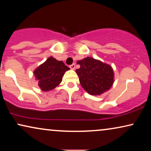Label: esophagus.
<instances>
[{
    "instance_id": "obj_1",
    "label": "esophagus",
    "mask_w": 151,
    "mask_h": 151,
    "mask_svg": "<svg viewBox=\"0 0 151 151\" xmlns=\"http://www.w3.org/2000/svg\"><path fill=\"white\" fill-rule=\"evenodd\" d=\"M69 67H70V69H75V68H76L75 63H73V64H72V65H70Z\"/></svg>"
}]
</instances>
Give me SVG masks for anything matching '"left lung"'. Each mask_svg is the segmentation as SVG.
<instances>
[{"label":"left lung","mask_w":151,"mask_h":151,"mask_svg":"<svg viewBox=\"0 0 151 151\" xmlns=\"http://www.w3.org/2000/svg\"><path fill=\"white\" fill-rule=\"evenodd\" d=\"M77 63L80 67L76 72L80 84L88 93L99 96L112 86L114 73L110 65L90 57L78 61Z\"/></svg>","instance_id":"8db88e82"}]
</instances>
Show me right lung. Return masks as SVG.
Here are the masks:
<instances>
[{"mask_svg": "<svg viewBox=\"0 0 151 151\" xmlns=\"http://www.w3.org/2000/svg\"><path fill=\"white\" fill-rule=\"evenodd\" d=\"M69 68L63 61H58L53 57H49L44 63L34 71L38 86L43 91H49L58 86L62 82L63 76Z\"/></svg>", "mask_w": 151, "mask_h": 151, "instance_id": "1", "label": "right lung"}]
</instances>
